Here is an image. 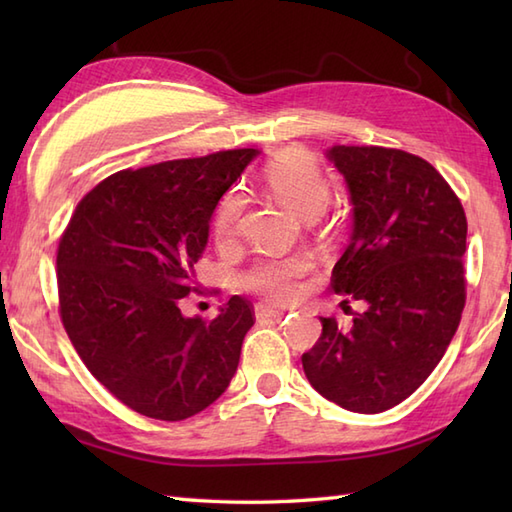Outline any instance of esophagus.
Masks as SVG:
<instances>
[{
    "instance_id": "obj_1",
    "label": "esophagus",
    "mask_w": 512,
    "mask_h": 512,
    "mask_svg": "<svg viewBox=\"0 0 512 512\" xmlns=\"http://www.w3.org/2000/svg\"><path fill=\"white\" fill-rule=\"evenodd\" d=\"M255 314H257V319H279V317H284L286 310L266 306V303H259V306L255 308Z\"/></svg>"
}]
</instances>
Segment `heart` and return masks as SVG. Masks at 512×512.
I'll return each instance as SVG.
<instances>
[{"instance_id":"heart-1","label":"heart","mask_w":512,"mask_h":512,"mask_svg":"<svg viewBox=\"0 0 512 512\" xmlns=\"http://www.w3.org/2000/svg\"><path fill=\"white\" fill-rule=\"evenodd\" d=\"M266 187L279 202L301 215L314 220L321 215L332 198L330 180L321 167L303 151H284L264 169ZM246 200L239 191L226 193L213 215V237L220 248L235 244L239 235ZM312 273L308 255H292L286 259H259L242 275V284L264 295L270 301H290L299 295L301 279Z\"/></svg>"}]
</instances>
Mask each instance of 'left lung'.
I'll return each mask as SVG.
<instances>
[{"label": "left lung", "instance_id": "left-lung-1", "mask_svg": "<svg viewBox=\"0 0 512 512\" xmlns=\"http://www.w3.org/2000/svg\"><path fill=\"white\" fill-rule=\"evenodd\" d=\"M328 158L345 178L354 215L332 290L365 310L350 325L323 317L301 363L323 398L380 413L429 378L458 330L466 215L447 180L407 151L336 145Z\"/></svg>", "mask_w": 512, "mask_h": 512}]
</instances>
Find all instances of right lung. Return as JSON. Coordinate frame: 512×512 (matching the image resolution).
<instances>
[{
	"label": "right lung",
	"instance_id": "right-lung-1",
	"mask_svg": "<svg viewBox=\"0 0 512 512\" xmlns=\"http://www.w3.org/2000/svg\"><path fill=\"white\" fill-rule=\"evenodd\" d=\"M257 149L167 160L105 178L76 206L57 250L59 312L92 376L147 418L176 422L220 398L237 372L250 301L184 317L217 202Z\"/></svg>",
	"mask_w": 512,
	"mask_h": 512
}]
</instances>
